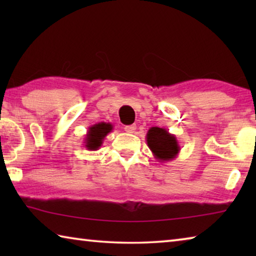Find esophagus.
Returning <instances> with one entry per match:
<instances>
[{
    "mask_svg": "<svg viewBox=\"0 0 256 256\" xmlns=\"http://www.w3.org/2000/svg\"><path fill=\"white\" fill-rule=\"evenodd\" d=\"M124 130H125V132H126V133H134V132H136V124L126 125V126L124 128Z\"/></svg>",
    "mask_w": 256,
    "mask_h": 256,
    "instance_id": "1",
    "label": "esophagus"
}]
</instances>
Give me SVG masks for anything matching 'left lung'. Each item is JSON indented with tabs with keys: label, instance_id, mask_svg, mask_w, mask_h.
<instances>
[{
	"label": "left lung",
	"instance_id": "8db88e82",
	"mask_svg": "<svg viewBox=\"0 0 256 256\" xmlns=\"http://www.w3.org/2000/svg\"><path fill=\"white\" fill-rule=\"evenodd\" d=\"M146 144L158 162H164L175 159L180 146L176 136L162 128H150L146 133Z\"/></svg>",
	"mask_w": 256,
	"mask_h": 256
}]
</instances>
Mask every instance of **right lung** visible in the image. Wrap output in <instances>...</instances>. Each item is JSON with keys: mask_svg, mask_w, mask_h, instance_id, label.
I'll use <instances>...</instances> for the list:
<instances>
[{"mask_svg": "<svg viewBox=\"0 0 256 256\" xmlns=\"http://www.w3.org/2000/svg\"><path fill=\"white\" fill-rule=\"evenodd\" d=\"M112 130V125L110 123L100 122L90 126L86 131L84 136V146L88 150L96 151L100 148L102 144L104 138L107 136L108 133H110Z\"/></svg>", "mask_w": 256, "mask_h": 256, "instance_id": "1", "label": "right lung"}]
</instances>
